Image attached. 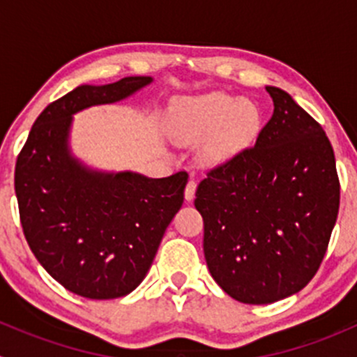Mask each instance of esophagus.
Instances as JSON below:
<instances>
[{
	"instance_id": "obj_1",
	"label": "esophagus",
	"mask_w": 357,
	"mask_h": 357,
	"mask_svg": "<svg viewBox=\"0 0 357 357\" xmlns=\"http://www.w3.org/2000/svg\"><path fill=\"white\" fill-rule=\"evenodd\" d=\"M195 190H197L195 178H190L188 183H186V188H185V199L188 202L195 199Z\"/></svg>"
}]
</instances>
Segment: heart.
<instances>
[{"instance_id":"b5f03b06","label":"heart","mask_w":357,"mask_h":357,"mask_svg":"<svg viewBox=\"0 0 357 357\" xmlns=\"http://www.w3.org/2000/svg\"><path fill=\"white\" fill-rule=\"evenodd\" d=\"M261 124V110L254 102L236 100L222 91L181 100L178 105L179 132L192 139L212 135L211 153L219 158L235 155L252 145Z\"/></svg>"}]
</instances>
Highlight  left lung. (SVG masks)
Instances as JSON below:
<instances>
[{"label": "left lung", "instance_id": "left-lung-1", "mask_svg": "<svg viewBox=\"0 0 357 357\" xmlns=\"http://www.w3.org/2000/svg\"><path fill=\"white\" fill-rule=\"evenodd\" d=\"M266 89L275 112L255 145L212 167L195 193L208 271L243 304H271L311 282L340 205L321 124L289 93Z\"/></svg>", "mask_w": 357, "mask_h": 357}]
</instances>
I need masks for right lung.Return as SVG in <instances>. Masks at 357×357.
Listing matches in <instances>:
<instances>
[{
    "label": "right lung",
    "mask_w": 357,
    "mask_h": 357,
    "mask_svg": "<svg viewBox=\"0 0 357 357\" xmlns=\"http://www.w3.org/2000/svg\"><path fill=\"white\" fill-rule=\"evenodd\" d=\"M152 77L77 86L39 114L15 164L25 240L43 268L86 298L128 295L152 266L183 205L186 171L150 179L82 167L68 152L72 114L128 98Z\"/></svg>",
    "instance_id": "add662e5"
}]
</instances>
